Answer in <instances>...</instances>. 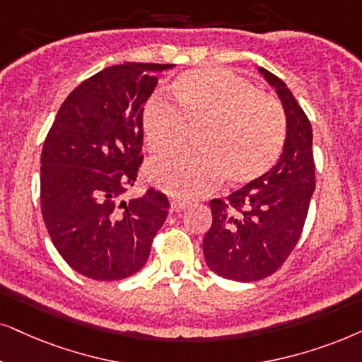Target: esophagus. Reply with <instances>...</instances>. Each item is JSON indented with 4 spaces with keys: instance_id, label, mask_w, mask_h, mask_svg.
Wrapping results in <instances>:
<instances>
[{
    "instance_id": "esophagus-1",
    "label": "esophagus",
    "mask_w": 362,
    "mask_h": 362,
    "mask_svg": "<svg viewBox=\"0 0 362 362\" xmlns=\"http://www.w3.org/2000/svg\"><path fill=\"white\" fill-rule=\"evenodd\" d=\"M185 207H187L185 200L172 199V210H175V212H180V210H184Z\"/></svg>"
}]
</instances>
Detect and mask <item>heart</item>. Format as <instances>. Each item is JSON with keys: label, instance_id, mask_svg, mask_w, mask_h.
<instances>
[{"label": "heart", "instance_id": "b5f03b06", "mask_svg": "<svg viewBox=\"0 0 362 362\" xmlns=\"http://www.w3.org/2000/svg\"><path fill=\"white\" fill-rule=\"evenodd\" d=\"M173 105L150 98L141 110V128L150 152L182 148L189 128H199V150L158 158L147 168L150 180L168 194L195 197L228 184L259 180L281 157L287 136L279 100L223 68H199L173 81Z\"/></svg>", "mask_w": 362, "mask_h": 362}]
</instances>
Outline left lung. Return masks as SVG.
<instances>
[{
    "label": "left lung",
    "mask_w": 362,
    "mask_h": 362,
    "mask_svg": "<svg viewBox=\"0 0 362 362\" xmlns=\"http://www.w3.org/2000/svg\"><path fill=\"white\" fill-rule=\"evenodd\" d=\"M276 88L287 118V136L271 170L226 199H212V226L204 237L210 271L232 281L252 282L286 262L303 234L315 189L313 127L281 78L259 68Z\"/></svg>",
    "instance_id": "left-lung-1"
}]
</instances>
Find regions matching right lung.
Returning a JSON list of instances; mask_svg holds the SVG:
<instances>
[{
    "instance_id": "1",
    "label": "right lung",
    "mask_w": 362,
    "mask_h": 362,
    "mask_svg": "<svg viewBox=\"0 0 362 362\" xmlns=\"http://www.w3.org/2000/svg\"><path fill=\"white\" fill-rule=\"evenodd\" d=\"M173 65L125 63L90 76L59 107L41 152V214L73 271L120 281L147 262L168 199L147 189L123 200L144 162L141 110Z\"/></svg>"
}]
</instances>
